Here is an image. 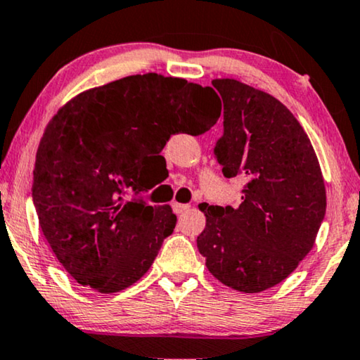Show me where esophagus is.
<instances>
[{"mask_svg": "<svg viewBox=\"0 0 360 360\" xmlns=\"http://www.w3.org/2000/svg\"><path fill=\"white\" fill-rule=\"evenodd\" d=\"M187 209H189V205H187V204H179V202H173V212H174V214L181 215V214H184Z\"/></svg>", "mask_w": 360, "mask_h": 360, "instance_id": "34e87169", "label": "esophagus"}]
</instances>
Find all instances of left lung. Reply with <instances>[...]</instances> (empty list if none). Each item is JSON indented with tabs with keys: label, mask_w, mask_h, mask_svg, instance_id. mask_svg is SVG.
Returning a JSON list of instances; mask_svg holds the SVG:
<instances>
[{
	"label": "left lung",
	"mask_w": 360,
	"mask_h": 360,
	"mask_svg": "<svg viewBox=\"0 0 360 360\" xmlns=\"http://www.w3.org/2000/svg\"><path fill=\"white\" fill-rule=\"evenodd\" d=\"M212 86L224 101L214 155L225 178L246 184L238 207L200 205L207 224L197 248L215 279L262 292L287 279L315 245L325 181L310 139L285 105L236 79Z\"/></svg>",
	"instance_id": "left-lung-1"
}]
</instances>
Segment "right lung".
<instances>
[{"instance_id":"right-lung-1","label":"right lung","mask_w":360,"mask_h":360,"mask_svg":"<svg viewBox=\"0 0 360 360\" xmlns=\"http://www.w3.org/2000/svg\"><path fill=\"white\" fill-rule=\"evenodd\" d=\"M214 89L156 73L84 91L50 120L35 156L32 200L50 248L81 285L114 293L153 264L176 215L151 207L143 171L171 135L220 117ZM129 191L134 197L127 199Z\"/></svg>"}]
</instances>
